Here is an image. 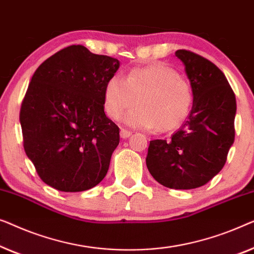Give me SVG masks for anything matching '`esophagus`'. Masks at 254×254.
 <instances>
[{"label":"esophagus","instance_id":"obj_1","mask_svg":"<svg viewBox=\"0 0 254 254\" xmlns=\"http://www.w3.org/2000/svg\"><path fill=\"white\" fill-rule=\"evenodd\" d=\"M131 134H132V132H131V131L127 130V128H121V137H122L123 139L128 138V137H130Z\"/></svg>","mask_w":254,"mask_h":254}]
</instances>
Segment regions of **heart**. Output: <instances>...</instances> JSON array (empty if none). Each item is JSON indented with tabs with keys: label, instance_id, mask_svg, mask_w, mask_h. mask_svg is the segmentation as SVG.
I'll return each instance as SVG.
<instances>
[{
	"label": "heart",
	"instance_id": "1",
	"mask_svg": "<svg viewBox=\"0 0 254 254\" xmlns=\"http://www.w3.org/2000/svg\"><path fill=\"white\" fill-rule=\"evenodd\" d=\"M126 116L128 126L141 128L156 127L166 132L185 120L192 105V90L185 78L171 67L155 62L135 67L123 79L114 74L105 86V108L113 120Z\"/></svg>",
	"mask_w": 254,
	"mask_h": 254
}]
</instances>
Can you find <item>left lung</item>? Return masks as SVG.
Here are the masks:
<instances>
[{
	"mask_svg": "<svg viewBox=\"0 0 254 254\" xmlns=\"http://www.w3.org/2000/svg\"><path fill=\"white\" fill-rule=\"evenodd\" d=\"M184 63L193 105L168 140L149 142L146 166L155 181L176 190L200 188L222 169L235 140L236 96L215 64L193 52L175 53Z\"/></svg>",
	"mask_w": 254,
	"mask_h": 254,
	"instance_id": "obj_1",
	"label": "left lung"
}]
</instances>
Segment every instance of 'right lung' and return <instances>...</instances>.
Returning a JSON list of instances; mask_svg holds the SVG:
<instances>
[{"instance_id": "obj_1", "label": "right lung", "mask_w": 254, "mask_h": 254, "mask_svg": "<svg viewBox=\"0 0 254 254\" xmlns=\"http://www.w3.org/2000/svg\"><path fill=\"white\" fill-rule=\"evenodd\" d=\"M119 67V60L72 45L35 70L19 121L25 153L49 187L80 192L105 178L120 142L105 114V86Z\"/></svg>"}]
</instances>
